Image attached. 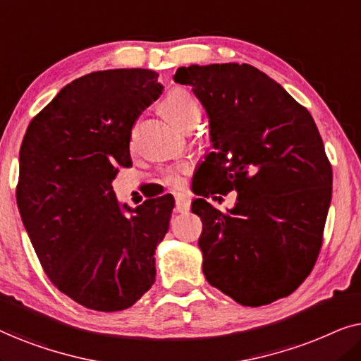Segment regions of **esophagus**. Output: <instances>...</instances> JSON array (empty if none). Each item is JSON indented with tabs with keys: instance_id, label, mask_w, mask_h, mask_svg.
I'll use <instances>...</instances> for the list:
<instances>
[{
	"instance_id": "obj_1",
	"label": "esophagus",
	"mask_w": 361,
	"mask_h": 361,
	"mask_svg": "<svg viewBox=\"0 0 361 361\" xmlns=\"http://www.w3.org/2000/svg\"><path fill=\"white\" fill-rule=\"evenodd\" d=\"M190 209V199L184 194H177L176 195V210L177 212H187Z\"/></svg>"
}]
</instances>
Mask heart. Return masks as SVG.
Here are the masks:
<instances>
[{"mask_svg":"<svg viewBox=\"0 0 361 361\" xmlns=\"http://www.w3.org/2000/svg\"><path fill=\"white\" fill-rule=\"evenodd\" d=\"M161 111L172 125L180 130H192L200 121V106L185 88H174L167 93L164 100L161 102ZM189 166H174L162 172V180L167 185L180 187L184 184L185 176L189 174Z\"/></svg>","mask_w":361,"mask_h":361,"instance_id":"b5f03b06","label":"heart"}]
</instances>
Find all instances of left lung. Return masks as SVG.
Masks as SVG:
<instances>
[{
	"label": "left lung",
	"mask_w": 361,
	"mask_h": 361,
	"mask_svg": "<svg viewBox=\"0 0 361 361\" xmlns=\"http://www.w3.org/2000/svg\"><path fill=\"white\" fill-rule=\"evenodd\" d=\"M174 80L192 87L210 118L216 151L199 167V195L238 192L228 212L205 199L192 204L204 224L207 281L250 307L288 298L317 261L332 199L314 118L248 63L180 67Z\"/></svg>",
	"instance_id": "1"
}]
</instances>
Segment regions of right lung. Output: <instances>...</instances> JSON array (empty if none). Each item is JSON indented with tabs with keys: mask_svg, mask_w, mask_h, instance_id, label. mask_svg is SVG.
<instances>
[{
	"mask_svg": "<svg viewBox=\"0 0 361 361\" xmlns=\"http://www.w3.org/2000/svg\"><path fill=\"white\" fill-rule=\"evenodd\" d=\"M157 77L115 68L77 78L32 118L19 151L24 228L52 284L87 309H128L154 283L171 195L121 209L111 182L131 167L133 125L162 93Z\"/></svg>",
	"mask_w": 361,
	"mask_h": 361,
	"instance_id": "add662e5",
	"label": "right lung"
}]
</instances>
